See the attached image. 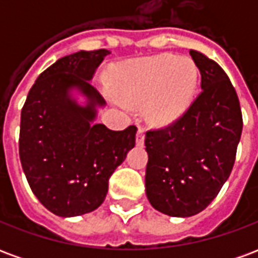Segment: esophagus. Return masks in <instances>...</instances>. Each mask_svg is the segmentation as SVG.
<instances>
[{
    "label": "esophagus",
    "mask_w": 258,
    "mask_h": 258,
    "mask_svg": "<svg viewBox=\"0 0 258 258\" xmlns=\"http://www.w3.org/2000/svg\"><path fill=\"white\" fill-rule=\"evenodd\" d=\"M135 141H137V145H142L144 144V141H145V130L142 128V127H138V130H137Z\"/></svg>",
    "instance_id": "esophagus-1"
}]
</instances>
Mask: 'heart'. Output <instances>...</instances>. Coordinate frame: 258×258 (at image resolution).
<instances>
[{"mask_svg": "<svg viewBox=\"0 0 258 258\" xmlns=\"http://www.w3.org/2000/svg\"><path fill=\"white\" fill-rule=\"evenodd\" d=\"M196 79L198 70L190 58L160 55L130 64L116 81V90L133 105L149 101V118L168 124L189 106Z\"/></svg>", "mask_w": 258, "mask_h": 258, "instance_id": "obj_1", "label": "heart"}]
</instances>
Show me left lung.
Wrapping results in <instances>:
<instances>
[{
  "label": "left lung",
  "instance_id": "1",
  "mask_svg": "<svg viewBox=\"0 0 258 258\" xmlns=\"http://www.w3.org/2000/svg\"><path fill=\"white\" fill-rule=\"evenodd\" d=\"M200 94L173 123L146 131L145 186L151 205L171 217L205 210L232 171L243 128L238 94L224 69L190 49Z\"/></svg>",
  "mask_w": 258,
  "mask_h": 258
}]
</instances>
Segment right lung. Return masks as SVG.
Segmentation results:
<instances>
[{"instance_id": "1", "label": "right lung", "mask_w": 258, "mask_h": 258, "mask_svg": "<svg viewBox=\"0 0 258 258\" xmlns=\"http://www.w3.org/2000/svg\"><path fill=\"white\" fill-rule=\"evenodd\" d=\"M107 53L80 51L56 60L38 76L22 107L20 163L33 194L56 216L98 209L110 175L135 145V125L113 131L94 123L95 106L105 101L88 80ZM72 88L89 98L87 107L70 99Z\"/></svg>"}]
</instances>
